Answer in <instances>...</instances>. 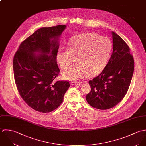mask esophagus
Returning a JSON list of instances; mask_svg holds the SVG:
<instances>
[{
	"mask_svg": "<svg viewBox=\"0 0 146 146\" xmlns=\"http://www.w3.org/2000/svg\"><path fill=\"white\" fill-rule=\"evenodd\" d=\"M71 85L72 86H76V85H81V84L80 82H71Z\"/></svg>",
	"mask_w": 146,
	"mask_h": 146,
	"instance_id": "obj_1",
	"label": "esophagus"
}]
</instances>
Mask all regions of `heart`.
Returning <instances> with one entry per match:
<instances>
[{
  "label": "heart",
  "mask_w": 146,
  "mask_h": 146,
  "mask_svg": "<svg viewBox=\"0 0 146 146\" xmlns=\"http://www.w3.org/2000/svg\"><path fill=\"white\" fill-rule=\"evenodd\" d=\"M68 46H61L56 54V59L62 69L70 65L74 56L78 57L79 65L72 66L63 72L68 80L85 78L90 73L97 74L105 68L112 49V43L107 37L88 32L71 38Z\"/></svg>",
  "instance_id": "1"
}]
</instances>
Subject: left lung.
Returning a JSON list of instances; mask_svg holds the SVG:
<instances>
[{
    "label": "left lung",
    "instance_id": "8db88e82",
    "mask_svg": "<svg viewBox=\"0 0 146 146\" xmlns=\"http://www.w3.org/2000/svg\"><path fill=\"white\" fill-rule=\"evenodd\" d=\"M113 52L102 73L88 82L91 91L86 95L94 108L106 110L115 107L125 96L134 69V61L125 41L112 31Z\"/></svg>",
    "mask_w": 146,
    "mask_h": 146
}]
</instances>
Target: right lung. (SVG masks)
Here are the masks:
<instances>
[{"instance_id":"obj_1","label":"right lung","mask_w":146,"mask_h":146,"mask_svg":"<svg viewBox=\"0 0 146 146\" xmlns=\"http://www.w3.org/2000/svg\"><path fill=\"white\" fill-rule=\"evenodd\" d=\"M64 25L42 28L23 41L13 61L17 90L25 103L33 110L48 113L62 103L70 84L55 82L60 69L56 60L60 38Z\"/></svg>"}]
</instances>
